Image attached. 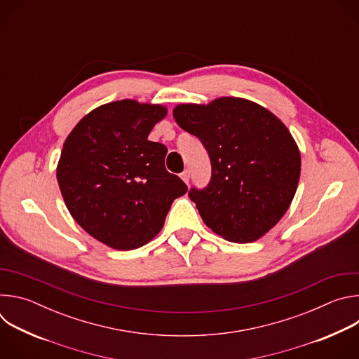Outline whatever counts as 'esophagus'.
I'll return each instance as SVG.
<instances>
[{
  "label": "esophagus",
  "instance_id": "obj_1",
  "mask_svg": "<svg viewBox=\"0 0 359 359\" xmlns=\"http://www.w3.org/2000/svg\"><path fill=\"white\" fill-rule=\"evenodd\" d=\"M180 177H182V180L187 184V183H189V180H190V170H187V169H186V170L180 175Z\"/></svg>",
  "mask_w": 359,
  "mask_h": 359
}]
</instances>
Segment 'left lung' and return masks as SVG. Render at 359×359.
<instances>
[{
	"mask_svg": "<svg viewBox=\"0 0 359 359\" xmlns=\"http://www.w3.org/2000/svg\"><path fill=\"white\" fill-rule=\"evenodd\" d=\"M173 118L209 151V186L189 191L204 224L231 243L262 238L288 210L299 180V149L287 126L234 96L180 104Z\"/></svg>",
	"mask_w": 359,
	"mask_h": 359,
	"instance_id": "left-lung-1",
	"label": "left lung"
}]
</instances>
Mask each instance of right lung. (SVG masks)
<instances>
[{"label": "right lung", "instance_id": "add662e5", "mask_svg": "<svg viewBox=\"0 0 359 359\" xmlns=\"http://www.w3.org/2000/svg\"><path fill=\"white\" fill-rule=\"evenodd\" d=\"M163 105L122 99L85 115L65 139L57 180L75 222L115 250L155 238L175 198L187 191L165 168L168 147L147 139Z\"/></svg>", "mask_w": 359, "mask_h": 359}]
</instances>
